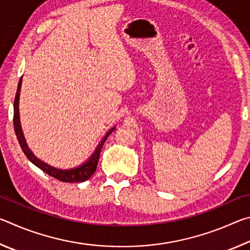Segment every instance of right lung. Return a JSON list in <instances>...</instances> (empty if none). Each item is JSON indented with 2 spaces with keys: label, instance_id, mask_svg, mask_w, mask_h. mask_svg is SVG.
<instances>
[{
  "label": "right lung",
  "instance_id": "right-lung-1",
  "mask_svg": "<svg viewBox=\"0 0 250 250\" xmlns=\"http://www.w3.org/2000/svg\"><path fill=\"white\" fill-rule=\"evenodd\" d=\"M21 84H22V77H21L20 82H19L18 91H16L15 99H14L13 124H14L15 134H16V137H18L19 143H20L21 147H22L24 154L27 156V159L31 161L33 164H35L37 167H40L42 171L47 173L48 175H50L52 177H55V179H57L59 181L66 182V183H78V182L87 181L96 172L97 166H98L100 152H101V149H103L104 143L105 140H107L109 134L111 133L113 130H115V128H112L111 130L108 131V133L104 135V140L100 142V145L96 149L95 153L92 154V156L89 159V161H87V162L83 164V166H80V167H76V168H71V170H65V171L50 167V166H48V164L44 163L43 161L37 159L36 156L32 153V151L28 149L26 142H25L24 135H23V132H22V128H21V125H20V115H19V99H20Z\"/></svg>",
  "mask_w": 250,
  "mask_h": 250
}]
</instances>
